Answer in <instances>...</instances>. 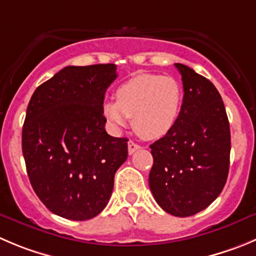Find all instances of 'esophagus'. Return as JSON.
<instances>
[{
    "instance_id": "obj_1",
    "label": "esophagus",
    "mask_w": 256,
    "mask_h": 256,
    "mask_svg": "<svg viewBox=\"0 0 256 256\" xmlns=\"http://www.w3.org/2000/svg\"><path fill=\"white\" fill-rule=\"evenodd\" d=\"M140 146L137 144L136 142H133V140H130V142H128V153H130V154H133V153L137 150H140Z\"/></svg>"
}]
</instances>
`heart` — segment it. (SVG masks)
<instances>
[{
	"label": "heart",
	"instance_id": "b5f03b06",
	"mask_svg": "<svg viewBox=\"0 0 256 256\" xmlns=\"http://www.w3.org/2000/svg\"><path fill=\"white\" fill-rule=\"evenodd\" d=\"M116 100L103 104V114L116 128H123L133 118L134 130L146 140L168 134L181 113V84L172 76L140 74L119 85Z\"/></svg>",
	"mask_w": 256,
	"mask_h": 256
}]
</instances>
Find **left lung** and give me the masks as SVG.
<instances>
[{"label":"left lung","instance_id":"1","mask_svg":"<svg viewBox=\"0 0 256 256\" xmlns=\"http://www.w3.org/2000/svg\"><path fill=\"white\" fill-rule=\"evenodd\" d=\"M184 100L174 130L150 144V188L158 205L187 218L218 198L230 167V124L215 85L184 64Z\"/></svg>","mask_w":256,"mask_h":256}]
</instances>
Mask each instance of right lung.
Instances as JSON below:
<instances>
[{"label": "right lung", "mask_w": 256, "mask_h": 256, "mask_svg": "<svg viewBox=\"0 0 256 256\" xmlns=\"http://www.w3.org/2000/svg\"><path fill=\"white\" fill-rule=\"evenodd\" d=\"M116 78L114 64L66 66L31 96L22 128L26 170L58 216L84 221L100 214L128 157V140L104 128V96Z\"/></svg>", "instance_id": "add662e5"}]
</instances>
